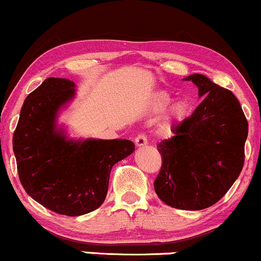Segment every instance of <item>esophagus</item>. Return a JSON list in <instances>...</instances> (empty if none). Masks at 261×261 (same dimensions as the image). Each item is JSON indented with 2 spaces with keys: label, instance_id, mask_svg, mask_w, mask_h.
Wrapping results in <instances>:
<instances>
[{
  "label": "esophagus",
  "instance_id": "1",
  "mask_svg": "<svg viewBox=\"0 0 261 261\" xmlns=\"http://www.w3.org/2000/svg\"><path fill=\"white\" fill-rule=\"evenodd\" d=\"M135 143H136V146L147 145V137H146V135L143 133L137 135V136L135 137Z\"/></svg>",
  "mask_w": 261,
  "mask_h": 261
}]
</instances>
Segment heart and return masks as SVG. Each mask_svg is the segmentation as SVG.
Here are the masks:
<instances>
[{
  "instance_id": "1",
  "label": "heart",
  "mask_w": 261,
  "mask_h": 261,
  "mask_svg": "<svg viewBox=\"0 0 261 261\" xmlns=\"http://www.w3.org/2000/svg\"><path fill=\"white\" fill-rule=\"evenodd\" d=\"M170 100H172V98H170L169 93L161 92V93H158V94H155L154 107L157 108V109H162V108L168 106V104L170 103ZM187 113H188L187 101H184V100L175 101V103L170 107L168 115L164 118L163 122H162V127L169 128L173 121L180 120V119H182L185 115H187Z\"/></svg>"
}]
</instances>
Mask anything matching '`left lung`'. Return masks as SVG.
<instances>
[{"label":"left lung","mask_w":261,"mask_h":261,"mask_svg":"<svg viewBox=\"0 0 261 261\" xmlns=\"http://www.w3.org/2000/svg\"><path fill=\"white\" fill-rule=\"evenodd\" d=\"M203 99L157 145L162 167L153 182L163 202L179 210L207 208L224 196L244 166L248 121L236 95L203 74H191Z\"/></svg>","instance_id":"obj_1"}]
</instances>
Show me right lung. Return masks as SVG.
<instances>
[{"label":"right lung","instance_id":"add662e5","mask_svg":"<svg viewBox=\"0 0 261 261\" xmlns=\"http://www.w3.org/2000/svg\"><path fill=\"white\" fill-rule=\"evenodd\" d=\"M74 83L46 79L25 98L13 134L19 180L29 196L65 216H81L106 200L113 166L134 152L128 140H66L55 130L58 110Z\"/></svg>","mask_w":261,"mask_h":261}]
</instances>
